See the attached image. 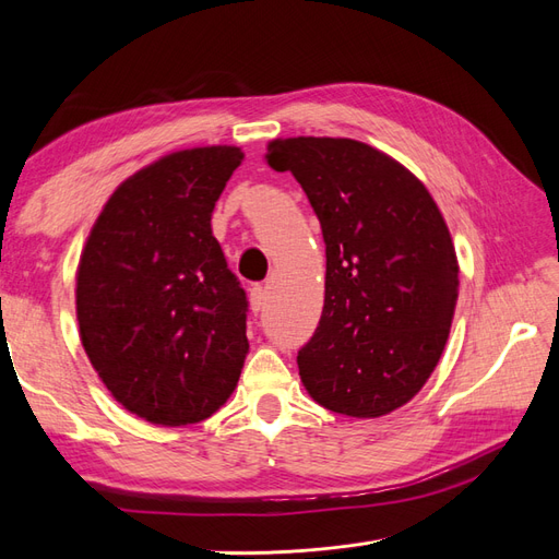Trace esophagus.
Wrapping results in <instances>:
<instances>
[{"instance_id":"esophagus-1","label":"esophagus","mask_w":559,"mask_h":559,"mask_svg":"<svg viewBox=\"0 0 559 559\" xmlns=\"http://www.w3.org/2000/svg\"><path fill=\"white\" fill-rule=\"evenodd\" d=\"M265 296H267V286H263V284L251 286V292H249V302H251V310H253V314H259V312L263 310V306H265Z\"/></svg>"}]
</instances>
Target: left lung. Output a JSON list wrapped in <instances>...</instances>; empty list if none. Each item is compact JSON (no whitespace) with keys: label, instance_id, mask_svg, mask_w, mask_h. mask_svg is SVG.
Segmentation results:
<instances>
[{"label":"left lung","instance_id":"left-lung-1","mask_svg":"<svg viewBox=\"0 0 559 559\" xmlns=\"http://www.w3.org/2000/svg\"><path fill=\"white\" fill-rule=\"evenodd\" d=\"M265 160L302 186L326 245L302 384L349 417L401 408L433 373L454 317L460 265L441 210L411 170L357 140H275Z\"/></svg>","mask_w":559,"mask_h":559}]
</instances>
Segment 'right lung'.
Wrapping results in <instances>:
<instances>
[{"label":"right lung","mask_w":559,"mask_h":559,"mask_svg":"<svg viewBox=\"0 0 559 559\" xmlns=\"http://www.w3.org/2000/svg\"><path fill=\"white\" fill-rule=\"evenodd\" d=\"M238 146L175 151L126 179L83 247L76 319L99 380L151 425H195L233 394L249 352L247 294L212 212Z\"/></svg>","instance_id":"obj_1"}]
</instances>
